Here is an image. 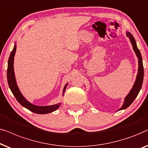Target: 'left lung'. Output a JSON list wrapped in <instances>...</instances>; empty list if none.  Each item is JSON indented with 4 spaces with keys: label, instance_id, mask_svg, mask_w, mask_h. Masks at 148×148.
I'll return each instance as SVG.
<instances>
[{
    "label": "left lung",
    "instance_id": "8db88e82",
    "mask_svg": "<svg viewBox=\"0 0 148 148\" xmlns=\"http://www.w3.org/2000/svg\"><path fill=\"white\" fill-rule=\"evenodd\" d=\"M127 36L129 37L130 40H131V44L133 45V50L135 52L136 55H137V58H138V62H139V68H138V74H137V78H136V80L135 82V84L133 86V88L131 90V91L129 92V93L128 94V95L125 97V101L123 106L121 108H120L119 110H124L127 108L131 104L133 103L134 100L137 96V95L139 94V91H140L141 86H142L143 84V62H142V57H141V53L139 50L137 48V44H136V41L134 38L133 35L131 33H129V32H127Z\"/></svg>",
    "mask_w": 148,
    "mask_h": 148
}]
</instances>
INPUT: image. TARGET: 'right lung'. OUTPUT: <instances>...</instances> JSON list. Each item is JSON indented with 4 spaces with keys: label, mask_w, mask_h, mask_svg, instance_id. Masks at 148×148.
<instances>
[{
    "label": "right lung",
    "mask_w": 148,
    "mask_h": 148,
    "mask_svg": "<svg viewBox=\"0 0 148 148\" xmlns=\"http://www.w3.org/2000/svg\"><path fill=\"white\" fill-rule=\"evenodd\" d=\"M15 51H16V45L15 44L14 48H13V51H11V55H10L9 61H8V68H7V81L8 84H9V88L11 89V92L16 98L17 101L21 104L23 107L27 108V110H30L31 112H34V113L38 114H45L51 113V112L55 111L57 109H58L61 106V103H59L58 104H55L53 106H35L29 103L27 101L26 99L23 97V96L21 95V92L19 91L18 87H17L16 80H15V74H14V70H13V60H14V56L15 54ZM68 84H66V86L64 88V92H63V95H64L65 90H66V86Z\"/></svg>",
    "instance_id": "obj_1"
}]
</instances>
